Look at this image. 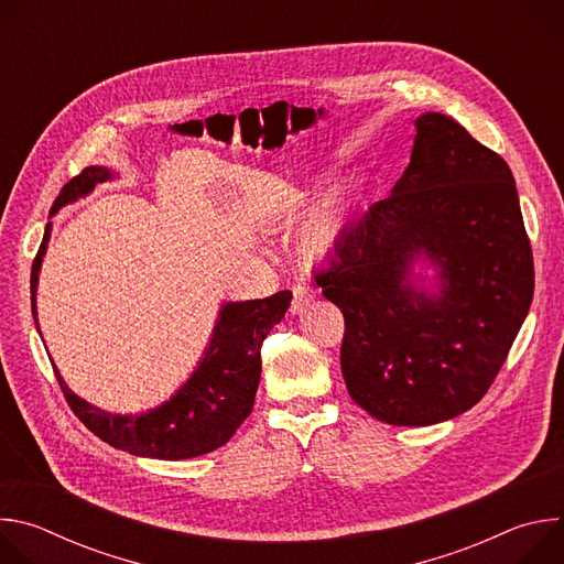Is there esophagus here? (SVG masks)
<instances>
[{
	"mask_svg": "<svg viewBox=\"0 0 564 564\" xmlns=\"http://www.w3.org/2000/svg\"><path fill=\"white\" fill-rule=\"evenodd\" d=\"M312 299H314V290H312L310 285H305V283H296V285L292 288V305H290L292 314H296V312H301L305 305H310Z\"/></svg>",
	"mask_w": 564,
	"mask_h": 564,
	"instance_id": "34e87169",
	"label": "esophagus"
}]
</instances>
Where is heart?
Returning a JSON list of instances; mask_svg holds the SVG:
<instances>
[{
    "label": "heart",
    "mask_w": 564,
    "mask_h": 564,
    "mask_svg": "<svg viewBox=\"0 0 564 564\" xmlns=\"http://www.w3.org/2000/svg\"><path fill=\"white\" fill-rule=\"evenodd\" d=\"M341 214L339 209H324L307 220L301 234V246L312 257L330 254L341 238Z\"/></svg>",
    "instance_id": "obj_1"
}]
</instances>
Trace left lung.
I'll use <instances>...</instances> for the list:
<instances>
[{
    "label": "left lung",
    "instance_id": "obj_1",
    "mask_svg": "<svg viewBox=\"0 0 564 564\" xmlns=\"http://www.w3.org/2000/svg\"><path fill=\"white\" fill-rule=\"evenodd\" d=\"M411 163L390 196L344 227L316 285L346 318L341 372L379 422L431 426L487 394L533 299V254L505 158L444 113L415 120ZM441 270V296L411 285Z\"/></svg>",
    "mask_w": 564,
    "mask_h": 564
}]
</instances>
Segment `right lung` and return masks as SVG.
<instances>
[{
    "instance_id": "obj_1",
    "label": "right lung",
    "mask_w": 564,
    "mask_h": 564,
    "mask_svg": "<svg viewBox=\"0 0 564 564\" xmlns=\"http://www.w3.org/2000/svg\"><path fill=\"white\" fill-rule=\"evenodd\" d=\"M111 178L113 172L107 167H87L62 187L51 214L87 196L98 183ZM48 236L51 223L46 225L44 240L31 270V305L35 326L37 276ZM290 301L292 292L281 290L265 299L223 303L209 348L194 375L165 404L140 415H111L91 406L89 401L70 392L55 366L53 370L70 411L109 446L153 459L198 457L227 444L236 429L252 413L261 379V344L285 316Z\"/></svg>"
}]
</instances>
